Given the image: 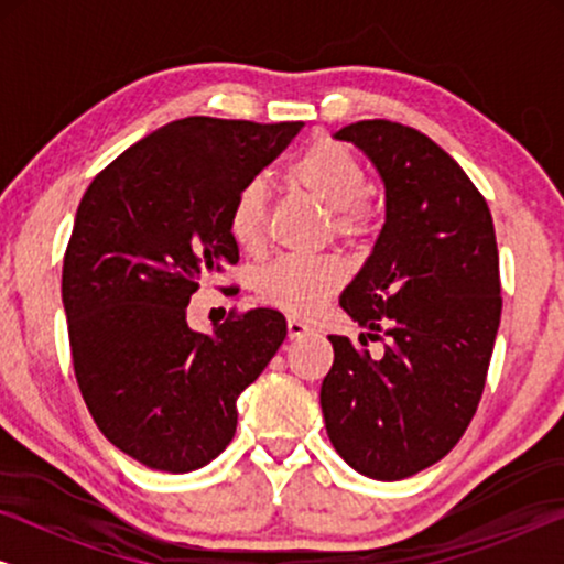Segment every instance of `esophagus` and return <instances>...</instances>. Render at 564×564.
Returning <instances> with one entry per match:
<instances>
[{"mask_svg": "<svg viewBox=\"0 0 564 564\" xmlns=\"http://www.w3.org/2000/svg\"><path fill=\"white\" fill-rule=\"evenodd\" d=\"M311 323H305L303 318H295V315H292V318H288V334H290V338H303L305 334H311Z\"/></svg>", "mask_w": 564, "mask_h": 564, "instance_id": "esophagus-1", "label": "esophagus"}]
</instances>
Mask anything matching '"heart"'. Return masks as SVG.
<instances>
[{
	"instance_id": "b5f03b06",
	"label": "heart",
	"mask_w": 564,
	"mask_h": 564,
	"mask_svg": "<svg viewBox=\"0 0 564 564\" xmlns=\"http://www.w3.org/2000/svg\"><path fill=\"white\" fill-rule=\"evenodd\" d=\"M288 180L311 195L330 213L336 234H359L367 223V205L361 192L367 187V172L349 145L336 141H315L288 166ZM267 187L253 180L238 189L230 205V236L246 251H257L264 243ZM344 264L338 259L280 257L261 269L257 290L269 305L295 315L318 311L330 292L344 282Z\"/></svg>"
}]
</instances>
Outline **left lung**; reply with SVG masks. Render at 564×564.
Segmentation results:
<instances>
[{
  "mask_svg": "<svg viewBox=\"0 0 564 564\" xmlns=\"http://www.w3.org/2000/svg\"><path fill=\"white\" fill-rule=\"evenodd\" d=\"M334 138L380 174L384 226L338 297L365 334L361 346L328 336L323 421L346 465L392 482L446 457L480 403L503 307L496 228L462 166L419 130L361 120ZM380 329L389 341L372 358L364 336Z\"/></svg>",
  "mask_w": 564,
  "mask_h": 564,
  "instance_id": "obj_1",
  "label": "left lung"
}]
</instances>
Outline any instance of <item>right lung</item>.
Wrapping results in <instances>:
<instances>
[{
    "mask_svg": "<svg viewBox=\"0 0 564 564\" xmlns=\"http://www.w3.org/2000/svg\"><path fill=\"white\" fill-rule=\"evenodd\" d=\"M300 128L174 120L84 192L61 282L76 382L107 442L145 467L182 475L218 457L238 395L288 336L272 307L199 334L187 305L238 261L230 205Z\"/></svg>",
    "mask_w": 564,
    "mask_h": 564,
    "instance_id": "right-lung-1",
    "label": "right lung"
}]
</instances>
